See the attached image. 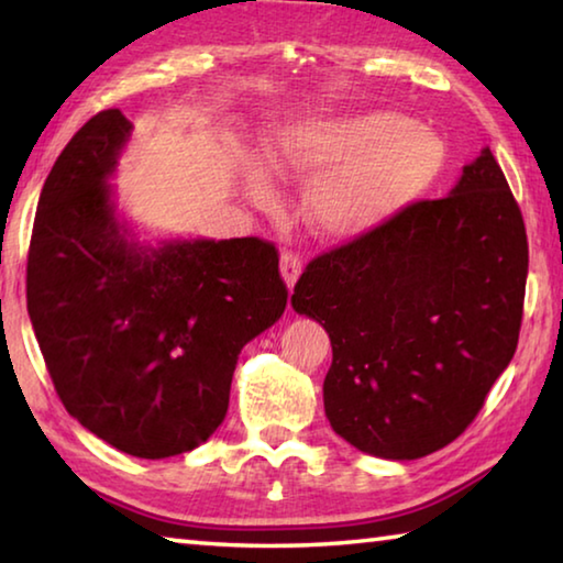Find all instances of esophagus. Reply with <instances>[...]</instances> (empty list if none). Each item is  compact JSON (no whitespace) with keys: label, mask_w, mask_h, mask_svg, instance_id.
Segmentation results:
<instances>
[{"label":"esophagus","mask_w":563,"mask_h":563,"mask_svg":"<svg viewBox=\"0 0 563 563\" xmlns=\"http://www.w3.org/2000/svg\"><path fill=\"white\" fill-rule=\"evenodd\" d=\"M300 268H302L300 253H295V251H283L280 253V275H283V280H285V285H288L290 290H292L295 280H298Z\"/></svg>","instance_id":"esophagus-1"}]
</instances>
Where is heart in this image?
Listing matches in <instances>:
<instances>
[{"mask_svg":"<svg viewBox=\"0 0 563 563\" xmlns=\"http://www.w3.org/2000/svg\"><path fill=\"white\" fill-rule=\"evenodd\" d=\"M444 156L432 129L385 109L283 123L263 146L275 174L319 176L305 196V218L330 238L365 235L405 211L434 184ZM243 184L255 203L273 198L261 168H247Z\"/></svg>","mask_w":563,"mask_h":563,"instance_id":"heart-1","label":"heart"}]
</instances>
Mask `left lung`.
Listing matches in <instances>:
<instances>
[{
    "label": "left lung",
    "instance_id": "1",
    "mask_svg": "<svg viewBox=\"0 0 563 563\" xmlns=\"http://www.w3.org/2000/svg\"><path fill=\"white\" fill-rule=\"evenodd\" d=\"M527 271V228L489 148L450 196L312 258L290 302L330 335L332 430L383 460L454 442L517 350Z\"/></svg>",
    "mask_w": 563,
    "mask_h": 563
}]
</instances>
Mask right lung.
Listing matches in <instances>:
<instances>
[{"label": "right lung", "mask_w": 563, "mask_h": 563, "mask_svg": "<svg viewBox=\"0 0 563 563\" xmlns=\"http://www.w3.org/2000/svg\"><path fill=\"white\" fill-rule=\"evenodd\" d=\"M131 136L119 109L74 133L44 180L26 310L56 395L117 450H196L228 412L238 355L288 305L261 238L129 241L109 178Z\"/></svg>", "instance_id": "right-lung-1"}]
</instances>
